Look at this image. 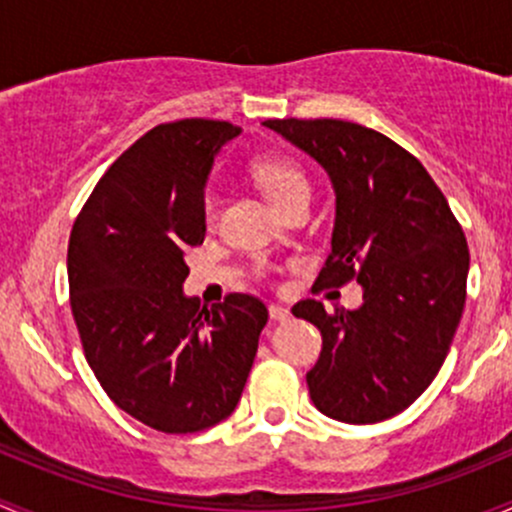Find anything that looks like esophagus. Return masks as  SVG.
I'll return each mask as SVG.
<instances>
[{
	"label": "esophagus",
	"mask_w": 512,
	"mask_h": 512,
	"mask_svg": "<svg viewBox=\"0 0 512 512\" xmlns=\"http://www.w3.org/2000/svg\"><path fill=\"white\" fill-rule=\"evenodd\" d=\"M268 315H271L273 323H288L291 320V310L283 308V305H268Z\"/></svg>",
	"instance_id": "obj_1"
}]
</instances>
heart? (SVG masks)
<instances>
[{
	"label": "heart",
	"mask_w": 512,
	"mask_h": 512,
	"mask_svg": "<svg viewBox=\"0 0 512 512\" xmlns=\"http://www.w3.org/2000/svg\"><path fill=\"white\" fill-rule=\"evenodd\" d=\"M256 182L266 192V197L283 209L286 204L295 202L300 197H310V179L298 165L286 157H263L254 167ZM202 214L207 224H214L219 217V197L214 192L204 194Z\"/></svg>",
	"instance_id": "obj_1"
}]
</instances>
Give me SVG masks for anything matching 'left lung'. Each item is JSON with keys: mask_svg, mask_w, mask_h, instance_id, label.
Segmentation results:
<instances>
[{"mask_svg": "<svg viewBox=\"0 0 512 512\" xmlns=\"http://www.w3.org/2000/svg\"><path fill=\"white\" fill-rule=\"evenodd\" d=\"M335 189L333 249L315 288L357 281L362 305H293L323 335L310 399L345 424L404 412L444 365L466 303L468 244L434 179L387 135L347 120H266Z\"/></svg>", "mask_w": 512, "mask_h": 512, "instance_id": "left-lung-1", "label": "left lung"}]
</instances>
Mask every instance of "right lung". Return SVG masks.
<instances>
[{
	"instance_id": "1",
	"label": "right lung",
	"mask_w": 512,
	"mask_h": 512,
	"mask_svg": "<svg viewBox=\"0 0 512 512\" xmlns=\"http://www.w3.org/2000/svg\"><path fill=\"white\" fill-rule=\"evenodd\" d=\"M239 133L204 118L152 128L100 177L68 241L88 365L123 412L165 434H194L234 412L268 323L254 295L202 308L182 291L184 254L207 234L204 184Z\"/></svg>"
}]
</instances>
